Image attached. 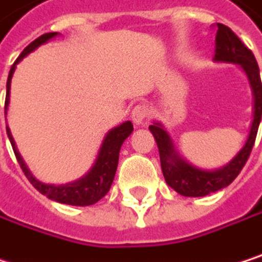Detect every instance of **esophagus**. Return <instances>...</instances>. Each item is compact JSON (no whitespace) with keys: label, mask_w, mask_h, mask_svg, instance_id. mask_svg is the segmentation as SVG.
<instances>
[{"label":"esophagus","mask_w":262,"mask_h":262,"mask_svg":"<svg viewBox=\"0 0 262 262\" xmlns=\"http://www.w3.org/2000/svg\"><path fill=\"white\" fill-rule=\"evenodd\" d=\"M150 115H152V110L146 104H140L132 110V119L137 125H144L149 121Z\"/></svg>","instance_id":"1"}]
</instances>
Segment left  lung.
<instances>
[{
	"instance_id": "left-lung-1",
	"label": "left lung",
	"mask_w": 262,
	"mask_h": 262,
	"mask_svg": "<svg viewBox=\"0 0 262 262\" xmlns=\"http://www.w3.org/2000/svg\"><path fill=\"white\" fill-rule=\"evenodd\" d=\"M216 38H215V62H230L238 64L244 70L252 95H253V112H252V124L247 140L244 146L239 149V152L223 167L206 170L200 169L193 164H190L187 160H184L175 149L173 141L167 130L161 122H154L149 125V130L152 132L158 150H160V161L164 180L167 186H170L175 192H178L183 196H206L213 192H218L224 187H227L243 170L246 161L249 160V155L252 152V147L255 144V138L258 134V127L261 122L262 116V84L259 78V69L258 62L255 59V55L250 49L244 46V42L224 24H216Z\"/></svg>"
}]
</instances>
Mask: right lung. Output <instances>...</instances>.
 <instances>
[{"label": "right lung", "instance_id": "right-lung-1", "mask_svg": "<svg viewBox=\"0 0 262 262\" xmlns=\"http://www.w3.org/2000/svg\"><path fill=\"white\" fill-rule=\"evenodd\" d=\"M58 32H50V33H44L39 38H36L33 42H30L18 56V59L13 62L10 72H9V78H7V85H6V107H4V113L7 115V108H9V102H10V84H12V76L15 73L16 64L26 58L29 53H32L33 50H36L39 46L46 44L47 41H50L52 38L58 36ZM7 130V137L10 140L12 149L15 152V157L24 172V175L27 177V180L30 181V184L42 195H46L49 200L61 203V204H69V206H92L95 203H98L102 196L107 195V192L110 190V186L113 183L115 173H116V167H118V158H119V150L122 143L130 137V134L134 132V124L130 121H125L113 128H110L105 134L96 160L93 163V166L89 169V172L85 175H82L81 178H78L76 181L67 183V184H46L41 183L39 180H36L32 172L29 170L27 164L24 163L21 154L16 149L15 140L10 134V128L6 125Z\"/></svg>", "mask_w": 262, "mask_h": 262}]
</instances>
